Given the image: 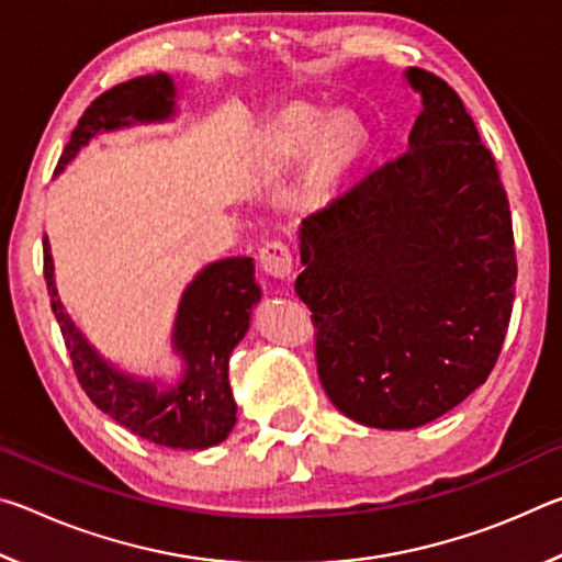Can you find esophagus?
Listing matches in <instances>:
<instances>
[{
    "label": "esophagus",
    "instance_id": "1",
    "mask_svg": "<svg viewBox=\"0 0 562 562\" xmlns=\"http://www.w3.org/2000/svg\"><path fill=\"white\" fill-rule=\"evenodd\" d=\"M260 265L272 278H290L292 272V250L288 243L270 240L260 247Z\"/></svg>",
    "mask_w": 562,
    "mask_h": 562
}]
</instances>
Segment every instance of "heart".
<instances>
[{"instance_id":"b5f03b06","label":"heart","mask_w":562,"mask_h":562,"mask_svg":"<svg viewBox=\"0 0 562 562\" xmlns=\"http://www.w3.org/2000/svg\"><path fill=\"white\" fill-rule=\"evenodd\" d=\"M322 131V119L317 116H297L292 121V140H297V144H310V140H315ZM335 138L339 146H347L351 144V128L347 123H339L335 128Z\"/></svg>"}]
</instances>
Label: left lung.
<instances>
[{
    "instance_id": "8db88e82",
    "label": "left lung",
    "mask_w": 562,
    "mask_h": 562,
    "mask_svg": "<svg viewBox=\"0 0 562 562\" xmlns=\"http://www.w3.org/2000/svg\"><path fill=\"white\" fill-rule=\"evenodd\" d=\"M406 79L424 97L408 150L304 217L294 282L325 394L374 429L429 424L486 382L518 278L496 158L441 76Z\"/></svg>"
}]
</instances>
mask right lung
Wrapping results in <instances>:
<instances>
[{
	"label": "right lung",
	"mask_w": 562,
	"mask_h": 562,
	"mask_svg": "<svg viewBox=\"0 0 562 562\" xmlns=\"http://www.w3.org/2000/svg\"><path fill=\"white\" fill-rule=\"evenodd\" d=\"M173 81L166 74L138 76L103 91L76 123L56 173L99 131L126 126L131 119H166L173 111ZM44 280L74 374L103 414L140 439L168 449H207L231 434L235 426V398L227 382V361L250 325L252 304L260 300L252 258L217 260L188 284L176 319V347L186 359V376L168 392H158L154 384L136 382L116 372L87 345V339L66 317L61 302L56 300L54 265L46 237Z\"/></svg>",
	"instance_id": "right-lung-1"
}]
</instances>
